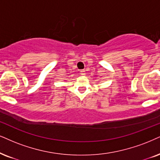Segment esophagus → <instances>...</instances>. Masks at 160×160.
Wrapping results in <instances>:
<instances>
[{
    "instance_id": "1",
    "label": "esophagus",
    "mask_w": 160,
    "mask_h": 160,
    "mask_svg": "<svg viewBox=\"0 0 160 160\" xmlns=\"http://www.w3.org/2000/svg\"><path fill=\"white\" fill-rule=\"evenodd\" d=\"M80 74L81 75H84L85 74V70H82L80 71Z\"/></svg>"
}]
</instances>
